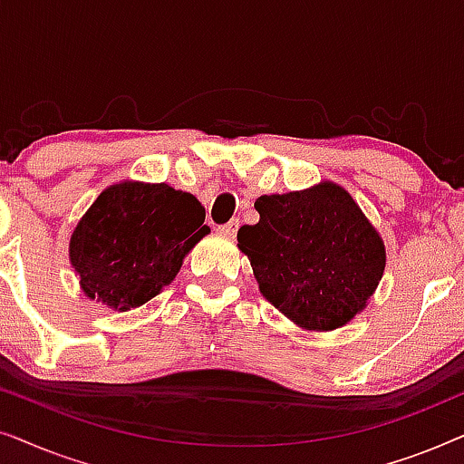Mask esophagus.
Here are the masks:
<instances>
[{"instance_id": "1", "label": "esophagus", "mask_w": 464, "mask_h": 464, "mask_svg": "<svg viewBox=\"0 0 464 464\" xmlns=\"http://www.w3.org/2000/svg\"><path fill=\"white\" fill-rule=\"evenodd\" d=\"M238 226H240V221H238L237 218H234V219H230V221H227V224H224V226H221V227H219V230H221V232H224V234H226V237H234V234H237V232H238Z\"/></svg>"}]
</instances>
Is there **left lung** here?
Here are the masks:
<instances>
[{"mask_svg": "<svg viewBox=\"0 0 464 464\" xmlns=\"http://www.w3.org/2000/svg\"><path fill=\"white\" fill-rule=\"evenodd\" d=\"M259 221L238 230L259 291L308 332H332L367 306L386 266L384 243L353 196L332 181L259 196Z\"/></svg>", "mask_w": 464, "mask_h": 464, "instance_id": "obj_1", "label": "left lung"}]
</instances>
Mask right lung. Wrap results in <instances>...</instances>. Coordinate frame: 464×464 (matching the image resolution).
<instances>
[{
  "label": "right lung",
  "mask_w": 464,
  "mask_h": 464,
  "mask_svg": "<svg viewBox=\"0 0 464 464\" xmlns=\"http://www.w3.org/2000/svg\"><path fill=\"white\" fill-rule=\"evenodd\" d=\"M208 232L196 196L167 183L122 181L78 221L69 259L91 300L126 313L160 294Z\"/></svg>",
  "instance_id": "obj_1"
}]
</instances>
